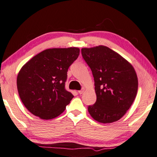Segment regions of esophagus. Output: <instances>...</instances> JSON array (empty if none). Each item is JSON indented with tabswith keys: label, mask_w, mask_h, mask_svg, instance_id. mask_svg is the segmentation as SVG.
<instances>
[{
	"label": "esophagus",
	"mask_w": 157,
	"mask_h": 157,
	"mask_svg": "<svg viewBox=\"0 0 157 157\" xmlns=\"http://www.w3.org/2000/svg\"><path fill=\"white\" fill-rule=\"evenodd\" d=\"M85 90H86V89H85V87H83V88H82L81 90H79V91H78V93H79V94H83V92H84V91H85Z\"/></svg>",
	"instance_id": "obj_1"
}]
</instances>
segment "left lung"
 Wrapping results in <instances>:
<instances>
[{"label": "left lung", "mask_w": 157, "mask_h": 157, "mask_svg": "<svg viewBox=\"0 0 157 157\" xmlns=\"http://www.w3.org/2000/svg\"><path fill=\"white\" fill-rule=\"evenodd\" d=\"M91 69L97 101L88 107L93 119L101 123L117 121L133 103L138 90V78L130 62L104 45L81 49Z\"/></svg>", "instance_id": "8db88e82"}]
</instances>
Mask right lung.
Here are the masks:
<instances>
[{
    "label": "right lung",
    "mask_w": 157,
    "mask_h": 157,
    "mask_svg": "<svg viewBox=\"0 0 157 157\" xmlns=\"http://www.w3.org/2000/svg\"><path fill=\"white\" fill-rule=\"evenodd\" d=\"M79 53L75 47L48 49L21 67L16 81L18 94L32 114L49 120L65 111L74 97L65 88L67 71Z\"/></svg>",
    "instance_id": "right-lung-1"
}]
</instances>
